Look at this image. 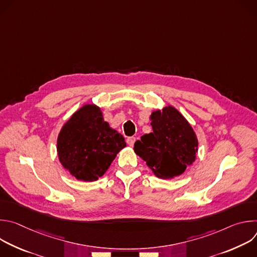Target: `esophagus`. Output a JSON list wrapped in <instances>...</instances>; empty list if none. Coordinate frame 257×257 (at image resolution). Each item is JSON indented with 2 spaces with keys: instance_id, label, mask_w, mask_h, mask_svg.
<instances>
[{
  "instance_id": "34e87169",
  "label": "esophagus",
  "mask_w": 257,
  "mask_h": 257,
  "mask_svg": "<svg viewBox=\"0 0 257 257\" xmlns=\"http://www.w3.org/2000/svg\"><path fill=\"white\" fill-rule=\"evenodd\" d=\"M135 140H136L135 137H128V138H127V144H128L129 146H133Z\"/></svg>"
}]
</instances>
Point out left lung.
Wrapping results in <instances>:
<instances>
[{
    "instance_id": "8db88e82",
    "label": "left lung",
    "mask_w": 257,
    "mask_h": 257,
    "mask_svg": "<svg viewBox=\"0 0 257 257\" xmlns=\"http://www.w3.org/2000/svg\"><path fill=\"white\" fill-rule=\"evenodd\" d=\"M153 132L134 144V153L161 179H173L191 166L198 153V139L192 126L178 109L168 104L150 117Z\"/></svg>"
}]
</instances>
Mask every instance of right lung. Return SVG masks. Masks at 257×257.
I'll return each instance as SVG.
<instances>
[{"label": "right lung", "mask_w": 257, "mask_h": 257, "mask_svg": "<svg viewBox=\"0 0 257 257\" xmlns=\"http://www.w3.org/2000/svg\"><path fill=\"white\" fill-rule=\"evenodd\" d=\"M126 148L124 137L103 120L95 103H86L65 122L57 138V153L64 169L79 181L102 177Z\"/></svg>", "instance_id": "obj_1"}]
</instances>
